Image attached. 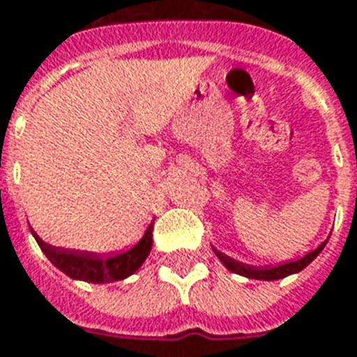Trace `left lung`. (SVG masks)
<instances>
[{
    "instance_id": "obj_1",
    "label": "left lung",
    "mask_w": 357,
    "mask_h": 357,
    "mask_svg": "<svg viewBox=\"0 0 357 357\" xmlns=\"http://www.w3.org/2000/svg\"><path fill=\"white\" fill-rule=\"evenodd\" d=\"M328 242V240H326ZM326 242L317 248L314 251L307 253L305 257L302 259H298V261H292V262H284V264H279V266H273V268H253V266H248V264H242V262H236L233 259H229L227 255H223L220 251H216V255L220 257V261L225 264V266L234 273H240V275H244V278H250V279H264V281H273V279H281V278H287V275H291V273H296L300 270L307 266L309 262L314 261L317 255H319L320 251L324 250Z\"/></svg>"
}]
</instances>
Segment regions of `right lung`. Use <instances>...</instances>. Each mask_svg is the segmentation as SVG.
<instances>
[{
	"mask_svg": "<svg viewBox=\"0 0 357 357\" xmlns=\"http://www.w3.org/2000/svg\"><path fill=\"white\" fill-rule=\"evenodd\" d=\"M33 236L40 245V250L44 251V255L48 257V261L55 268H59L61 272H65L68 278L82 279V281H89V283H112V281H119V279L132 275L145 262L151 253V248H153V223L149 225L147 233L143 234L139 244H135L126 253L115 257L59 250L54 245L44 244L35 233Z\"/></svg>",
	"mask_w": 357,
	"mask_h": 357,
	"instance_id": "obj_1",
	"label": "right lung"
}]
</instances>
